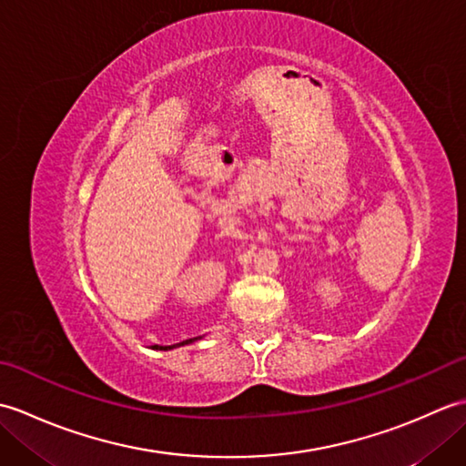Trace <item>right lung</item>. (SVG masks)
Segmentation results:
<instances>
[{
  "label": "right lung",
  "instance_id": "obj_1",
  "mask_svg": "<svg viewBox=\"0 0 466 466\" xmlns=\"http://www.w3.org/2000/svg\"><path fill=\"white\" fill-rule=\"evenodd\" d=\"M202 336H196V339H187V340H182V342H177V344H170V346H162V344H154L152 349L154 350H172V349H177V346H184V344H192V342H196V340H200Z\"/></svg>",
  "mask_w": 466,
  "mask_h": 466
}]
</instances>
